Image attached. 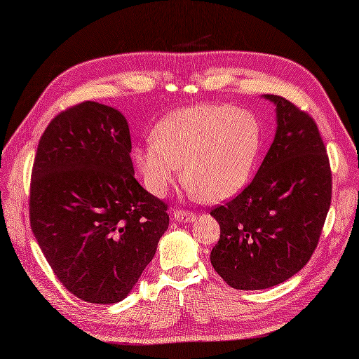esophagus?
<instances>
[{"mask_svg": "<svg viewBox=\"0 0 359 359\" xmlns=\"http://www.w3.org/2000/svg\"><path fill=\"white\" fill-rule=\"evenodd\" d=\"M174 219L179 220V222L188 224V222H194L196 215H194V212L187 211V210H175L174 211Z\"/></svg>", "mask_w": 359, "mask_h": 359, "instance_id": "esophagus-1", "label": "esophagus"}]
</instances>
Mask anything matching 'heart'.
<instances>
[{
	"mask_svg": "<svg viewBox=\"0 0 359 359\" xmlns=\"http://www.w3.org/2000/svg\"><path fill=\"white\" fill-rule=\"evenodd\" d=\"M261 121L231 104L201 103L175 109L157 123L152 140L133 151L143 185L163 196L180 179L194 199L219 203L239 194L262 149Z\"/></svg>",
	"mask_w": 359,
	"mask_h": 359,
	"instance_id": "heart-1",
	"label": "heart"
}]
</instances>
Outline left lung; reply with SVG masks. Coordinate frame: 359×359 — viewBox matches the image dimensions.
Listing matches in <instances>:
<instances>
[{"instance_id": "obj_1", "label": "left lung", "mask_w": 359, "mask_h": 359, "mask_svg": "<svg viewBox=\"0 0 359 359\" xmlns=\"http://www.w3.org/2000/svg\"><path fill=\"white\" fill-rule=\"evenodd\" d=\"M276 134L255 179L211 210L220 239L211 265L228 285L264 290L290 279L313 255L332 201V171L315 120L284 97Z\"/></svg>"}]
</instances>
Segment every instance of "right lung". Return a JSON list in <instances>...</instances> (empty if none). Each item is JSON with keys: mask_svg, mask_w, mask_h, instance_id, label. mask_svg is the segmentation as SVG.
Returning a JSON list of instances; mask_svg holds the SVG:
<instances>
[{"mask_svg": "<svg viewBox=\"0 0 359 359\" xmlns=\"http://www.w3.org/2000/svg\"><path fill=\"white\" fill-rule=\"evenodd\" d=\"M129 152L125 116L97 102L60 112L38 142L30 226L58 280L90 304L125 299L170 225Z\"/></svg>", "mask_w": 359, "mask_h": 359, "instance_id": "add662e5", "label": "right lung"}]
</instances>
